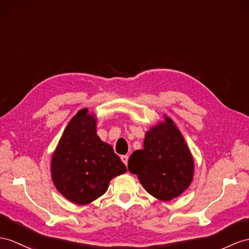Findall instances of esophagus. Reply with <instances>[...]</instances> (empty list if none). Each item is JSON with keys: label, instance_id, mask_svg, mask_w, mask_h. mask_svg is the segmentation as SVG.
<instances>
[{"label": "esophagus", "instance_id": "obj_1", "mask_svg": "<svg viewBox=\"0 0 249 249\" xmlns=\"http://www.w3.org/2000/svg\"><path fill=\"white\" fill-rule=\"evenodd\" d=\"M121 160H123V161H124V165L126 166V165H128L129 156H128V155H123V156H121Z\"/></svg>", "mask_w": 249, "mask_h": 249}]
</instances>
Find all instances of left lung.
<instances>
[{
	"label": "left lung",
	"instance_id": "left-lung-1",
	"mask_svg": "<svg viewBox=\"0 0 249 249\" xmlns=\"http://www.w3.org/2000/svg\"><path fill=\"white\" fill-rule=\"evenodd\" d=\"M128 169L151 196L171 201L191 184L193 159L177 125L166 117L147 132L143 149L132 153Z\"/></svg>",
	"mask_w": 249,
	"mask_h": 249
}]
</instances>
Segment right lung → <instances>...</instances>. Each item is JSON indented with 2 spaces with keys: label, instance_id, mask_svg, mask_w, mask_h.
I'll use <instances>...</instances> for the list:
<instances>
[{
  "label": "right lung",
  "instance_id": "add662e5",
  "mask_svg": "<svg viewBox=\"0 0 249 249\" xmlns=\"http://www.w3.org/2000/svg\"><path fill=\"white\" fill-rule=\"evenodd\" d=\"M126 171L113 148L96 134V119L80 110L66 125L52 160V178L61 195L87 205L106 193L110 180Z\"/></svg>",
  "mask_w": 249,
  "mask_h": 249
}]
</instances>
